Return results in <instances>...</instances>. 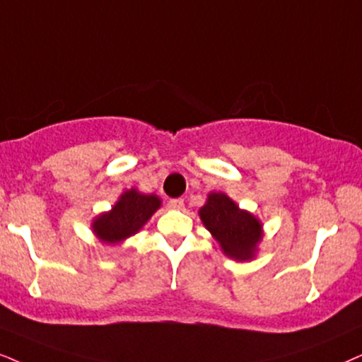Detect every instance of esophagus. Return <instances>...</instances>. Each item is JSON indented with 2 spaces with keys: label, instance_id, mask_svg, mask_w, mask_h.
I'll use <instances>...</instances> for the list:
<instances>
[{
  "label": "esophagus",
  "instance_id": "esophagus-1",
  "mask_svg": "<svg viewBox=\"0 0 362 362\" xmlns=\"http://www.w3.org/2000/svg\"><path fill=\"white\" fill-rule=\"evenodd\" d=\"M168 205H170V209H175V210H184L185 207L184 200L182 199H172L170 202H168Z\"/></svg>",
  "mask_w": 362,
  "mask_h": 362
}]
</instances>
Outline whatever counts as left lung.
Returning a JSON list of instances; mask_svg holds the SVG:
<instances>
[{
	"instance_id": "left-lung-1",
	"label": "left lung",
	"mask_w": 362,
	"mask_h": 362,
	"mask_svg": "<svg viewBox=\"0 0 362 362\" xmlns=\"http://www.w3.org/2000/svg\"><path fill=\"white\" fill-rule=\"evenodd\" d=\"M199 217L228 259L254 260L264 239L262 222L249 210L240 209L223 192H210Z\"/></svg>"
}]
</instances>
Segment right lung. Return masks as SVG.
Returning a JSON list of instances; mask_svg holds the SVG:
<instances>
[{
    "instance_id": "right-lung-1",
    "label": "right lung",
    "mask_w": 362,
    "mask_h": 362,
    "mask_svg": "<svg viewBox=\"0 0 362 362\" xmlns=\"http://www.w3.org/2000/svg\"><path fill=\"white\" fill-rule=\"evenodd\" d=\"M160 207L162 199L158 195L128 189L118 197L112 209L91 221V232L100 244L118 245L140 232Z\"/></svg>"
}]
</instances>
